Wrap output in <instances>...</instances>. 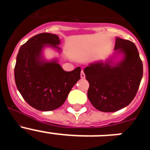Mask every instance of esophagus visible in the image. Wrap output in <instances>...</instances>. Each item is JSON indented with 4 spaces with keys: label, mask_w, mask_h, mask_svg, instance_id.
I'll use <instances>...</instances> for the list:
<instances>
[{
    "label": "esophagus",
    "mask_w": 150,
    "mask_h": 150,
    "mask_svg": "<svg viewBox=\"0 0 150 150\" xmlns=\"http://www.w3.org/2000/svg\"><path fill=\"white\" fill-rule=\"evenodd\" d=\"M80 76H81L82 79H84V78L86 77V75H85L84 71H81V73H80Z\"/></svg>",
    "instance_id": "obj_1"
}]
</instances>
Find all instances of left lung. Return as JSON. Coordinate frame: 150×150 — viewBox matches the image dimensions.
<instances>
[{"mask_svg":"<svg viewBox=\"0 0 150 150\" xmlns=\"http://www.w3.org/2000/svg\"><path fill=\"white\" fill-rule=\"evenodd\" d=\"M115 52L105 62L91 63L84 69L89 83L88 98L102 112H115L132 101L143 76V64L138 50L132 41L116 38ZM121 54L117 62L113 58Z\"/></svg>","mask_w":150,"mask_h":150,"instance_id":"left-lung-1","label":"left lung"}]
</instances>
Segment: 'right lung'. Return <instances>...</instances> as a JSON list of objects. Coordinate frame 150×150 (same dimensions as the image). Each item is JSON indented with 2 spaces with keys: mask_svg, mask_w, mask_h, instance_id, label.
<instances>
[{
  "mask_svg": "<svg viewBox=\"0 0 150 150\" xmlns=\"http://www.w3.org/2000/svg\"><path fill=\"white\" fill-rule=\"evenodd\" d=\"M61 41L59 36L41 33L30 38L18 50L14 76L16 87L30 106L41 111L59 108L69 92L80 79L81 68L64 71L56 59L46 61L43 50L46 46L57 51Z\"/></svg>",
  "mask_w": 150,
  "mask_h": 150,
  "instance_id": "add662e5",
  "label": "right lung"
}]
</instances>
